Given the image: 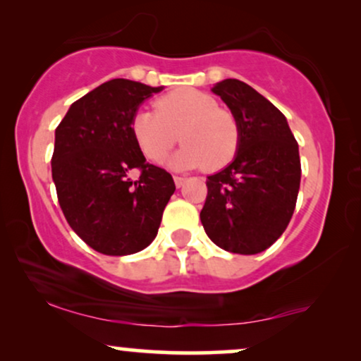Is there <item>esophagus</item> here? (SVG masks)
Wrapping results in <instances>:
<instances>
[{
	"mask_svg": "<svg viewBox=\"0 0 361 361\" xmlns=\"http://www.w3.org/2000/svg\"><path fill=\"white\" fill-rule=\"evenodd\" d=\"M184 177L180 176H174V182H176V187H182V184H184Z\"/></svg>",
	"mask_w": 361,
	"mask_h": 361,
	"instance_id": "1",
	"label": "esophagus"
}]
</instances>
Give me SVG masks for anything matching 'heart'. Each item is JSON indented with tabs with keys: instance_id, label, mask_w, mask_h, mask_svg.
<instances>
[{
	"instance_id": "heart-1",
	"label": "heart",
	"mask_w": 361,
	"mask_h": 361,
	"mask_svg": "<svg viewBox=\"0 0 361 361\" xmlns=\"http://www.w3.org/2000/svg\"><path fill=\"white\" fill-rule=\"evenodd\" d=\"M130 131L142 156L151 162L164 159L177 140L184 141L167 162L174 169L200 166L207 171L224 169L235 159L241 140L233 113L219 106L210 93L197 88H177L157 98L154 110H137L131 116Z\"/></svg>"
}]
</instances>
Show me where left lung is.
I'll use <instances>...</instances> for the list:
<instances>
[{
	"mask_svg": "<svg viewBox=\"0 0 361 361\" xmlns=\"http://www.w3.org/2000/svg\"><path fill=\"white\" fill-rule=\"evenodd\" d=\"M212 90L238 120L241 140L235 161L207 177L202 225L221 250L261 253L284 233L294 214L300 185L298 141L283 113L248 83L226 78Z\"/></svg>",
	"mask_w": 361,
	"mask_h": 361,
	"instance_id": "8db88e82",
	"label": "left lung"
}]
</instances>
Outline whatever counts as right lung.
<instances>
[{"label": "right lung", "instance_id": "obj_1", "mask_svg": "<svg viewBox=\"0 0 361 361\" xmlns=\"http://www.w3.org/2000/svg\"><path fill=\"white\" fill-rule=\"evenodd\" d=\"M161 87L113 78L78 98L56 128L52 179L71 228L98 253L133 255L156 238L176 184L146 162L130 131ZM137 170L138 179L129 174Z\"/></svg>", "mask_w": 361, "mask_h": 361}]
</instances>
